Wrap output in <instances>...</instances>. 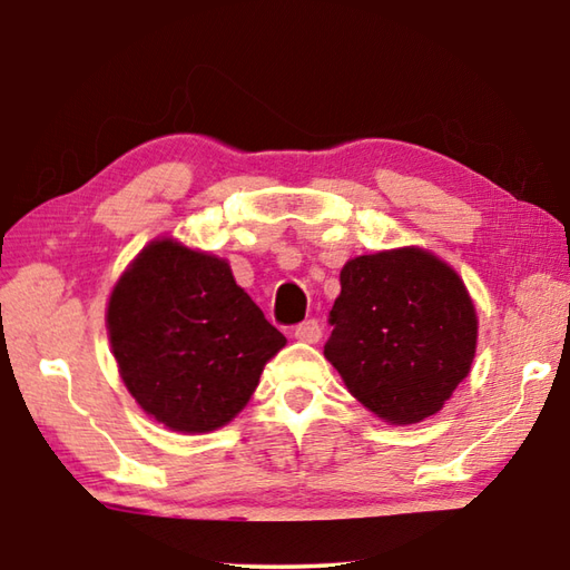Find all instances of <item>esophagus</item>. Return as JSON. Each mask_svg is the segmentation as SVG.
<instances>
[{
    "label": "esophagus",
    "instance_id": "obj_1",
    "mask_svg": "<svg viewBox=\"0 0 570 570\" xmlns=\"http://www.w3.org/2000/svg\"><path fill=\"white\" fill-rule=\"evenodd\" d=\"M294 336L298 342H306V344H316L322 340V326H320V322H314V320H308V322H304V324H298L296 330H294Z\"/></svg>",
    "mask_w": 570,
    "mask_h": 570
}]
</instances>
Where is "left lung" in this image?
<instances>
[{
	"mask_svg": "<svg viewBox=\"0 0 570 570\" xmlns=\"http://www.w3.org/2000/svg\"><path fill=\"white\" fill-rule=\"evenodd\" d=\"M324 356L352 397L390 424L442 410L468 377L478 314L455 268L420 246L350 258Z\"/></svg>",
	"mask_w": 570,
	"mask_h": 570,
	"instance_id": "obj_1",
	"label": "left lung"
}]
</instances>
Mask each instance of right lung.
<instances>
[{
  "instance_id": "add662e5",
  "label": "right lung",
  "mask_w": 570,
  "mask_h": 570,
  "mask_svg": "<svg viewBox=\"0 0 570 570\" xmlns=\"http://www.w3.org/2000/svg\"><path fill=\"white\" fill-rule=\"evenodd\" d=\"M105 326L132 400L186 435L234 420L286 344L226 258L170 236L150 240L120 274Z\"/></svg>"
}]
</instances>
